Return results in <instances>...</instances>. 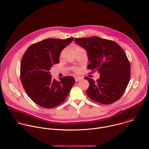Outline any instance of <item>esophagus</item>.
Returning <instances> with one entry per match:
<instances>
[{
  "instance_id": "34e87169",
  "label": "esophagus",
  "mask_w": 149,
  "mask_h": 149,
  "mask_svg": "<svg viewBox=\"0 0 149 149\" xmlns=\"http://www.w3.org/2000/svg\"><path fill=\"white\" fill-rule=\"evenodd\" d=\"M81 79H82V78L80 77H75V81H76V82H77V81L81 80Z\"/></svg>"
}]
</instances>
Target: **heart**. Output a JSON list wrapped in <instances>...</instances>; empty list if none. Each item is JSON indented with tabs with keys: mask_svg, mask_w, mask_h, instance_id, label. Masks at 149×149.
<instances>
[{
	"mask_svg": "<svg viewBox=\"0 0 149 149\" xmlns=\"http://www.w3.org/2000/svg\"><path fill=\"white\" fill-rule=\"evenodd\" d=\"M80 48H81V47H75V50H76V49H80ZM80 70V68H75V69H74V72H76V73H79Z\"/></svg>",
	"mask_w": 149,
	"mask_h": 149,
	"instance_id": "obj_1",
	"label": "heart"
}]
</instances>
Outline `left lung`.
I'll return each mask as SVG.
<instances>
[{
	"instance_id": "left-lung-1",
	"label": "left lung",
	"mask_w": 149,
	"mask_h": 149,
	"mask_svg": "<svg viewBox=\"0 0 149 149\" xmlns=\"http://www.w3.org/2000/svg\"><path fill=\"white\" fill-rule=\"evenodd\" d=\"M74 41L87 52L91 62L87 68L100 73L96 81L84 77L90 84L86 91L88 97L104 104L120 99L131 77L130 63L124 51L114 41L97 36L76 38Z\"/></svg>"
}]
</instances>
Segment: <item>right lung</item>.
I'll return each instance as SVG.
<instances>
[{"mask_svg":"<svg viewBox=\"0 0 149 149\" xmlns=\"http://www.w3.org/2000/svg\"><path fill=\"white\" fill-rule=\"evenodd\" d=\"M73 38L47 39L30 46L21 62L20 78L28 97L39 106L53 108L68 97L75 83L74 77L65 76L52 80L51 68L59 62L60 54Z\"/></svg>","mask_w":149,"mask_h":149,"instance_id":"add662e5","label":"right lung"}]
</instances>
